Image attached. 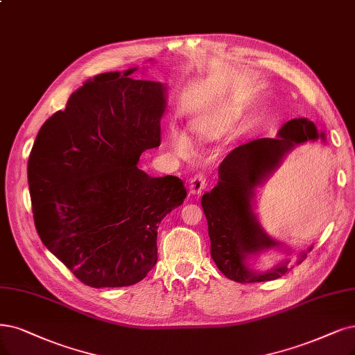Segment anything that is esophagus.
I'll use <instances>...</instances> for the list:
<instances>
[{"instance_id": "1", "label": "esophagus", "mask_w": 355, "mask_h": 355, "mask_svg": "<svg viewBox=\"0 0 355 355\" xmlns=\"http://www.w3.org/2000/svg\"><path fill=\"white\" fill-rule=\"evenodd\" d=\"M207 186V180L203 175H194L190 180V193L191 194H200Z\"/></svg>"}]
</instances>
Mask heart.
<instances>
[{
	"mask_svg": "<svg viewBox=\"0 0 355 355\" xmlns=\"http://www.w3.org/2000/svg\"><path fill=\"white\" fill-rule=\"evenodd\" d=\"M196 131L200 135L205 133L203 128H196ZM169 143H171V148H173V150L182 157H189L193 152L190 140L182 133H178V131H175V133L169 136Z\"/></svg>",
	"mask_w": 355,
	"mask_h": 355,
	"instance_id": "obj_1",
	"label": "heart"
}]
</instances>
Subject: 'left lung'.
Returning <instances> with one entry per match:
<instances>
[{
    "mask_svg": "<svg viewBox=\"0 0 355 355\" xmlns=\"http://www.w3.org/2000/svg\"><path fill=\"white\" fill-rule=\"evenodd\" d=\"M323 139L307 118H294L281 127L277 139H256L230 152L220 162L218 184L205 193L202 207L207 219L211 256L228 279L240 284L281 278L291 270L290 260L266 272L248 266V257L281 243L270 239L253 211L254 190L277 169L286 153L298 144ZM311 247L309 248V252ZM307 256L301 252L298 263Z\"/></svg>",
    "mask_w": 355,
    "mask_h": 355,
    "instance_id": "8db88e82",
    "label": "left lung"
}]
</instances>
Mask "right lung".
Listing matches in <instances>:
<instances>
[{
	"mask_svg": "<svg viewBox=\"0 0 355 355\" xmlns=\"http://www.w3.org/2000/svg\"><path fill=\"white\" fill-rule=\"evenodd\" d=\"M103 73L73 92L39 130L28 162L36 231L92 288L140 282L157 260V227L187 191L149 177L140 155L161 144L165 86Z\"/></svg>",
	"mask_w": 355,
	"mask_h": 355,
	"instance_id": "1",
	"label": "right lung"
}]
</instances>
